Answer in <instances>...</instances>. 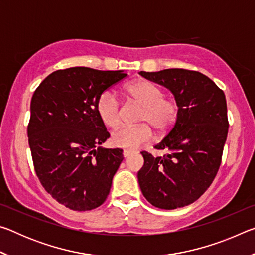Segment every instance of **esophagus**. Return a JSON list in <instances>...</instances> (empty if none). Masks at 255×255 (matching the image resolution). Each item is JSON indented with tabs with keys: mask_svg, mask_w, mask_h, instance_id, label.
Returning a JSON list of instances; mask_svg holds the SVG:
<instances>
[{
	"mask_svg": "<svg viewBox=\"0 0 255 255\" xmlns=\"http://www.w3.org/2000/svg\"><path fill=\"white\" fill-rule=\"evenodd\" d=\"M131 154H132V150H130V149H124V152H123L124 157H128L129 155H131Z\"/></svg>",
	"mask_w": 255,
	"mask_h": 255,
	"instance_id": "esophagus-1",
	"label": "esophagus"
}]
</instances>
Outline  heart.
<instances>
[{"label":"heart","mask_w":255,"mask_h":255,"mask_svg":"<svg viewBox=\"0 0 255 255\" xmlns=\"http://www.w3.org/2000/svg\"><path fill=\"white\" fill-rule=\"evenodd\" d=\"M127 92L144 106L141 122L150 123L158 131L169 130L175 124L179 115L178 103L164 98V92L156 84L149 81H137L127 86ZM97 111L101 122L108 127L115 128L122 123L119 99L112 91H105L98 98ZM150 125L140 124L120 127L112 133V144L129 149L140 147L153 139L154 133Z\"/></svg>","instance_id":"b5f03b06"}]
</instances>
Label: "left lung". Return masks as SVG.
<instances>
[{
    "instance_id": "1",
    "label": "left lung",
    "mask_w": 255,
    "mask_h": 255,
    "mask_svg": "<svg viewBox=\"0 0 255 255\" xmlns=\"http://www.w3.org/2000/svg\"><path fill=\"white\" fill-rule=\"evenodd\" d=\"M139 74L173 93L179 115L169 133L154 146L169 153L154 157L141 152L144 165L138 171V183L153 206L181 208L204 195L221 166L228 132L225 94L197 71L169 68Z\"/></svg>"
}]
</instances>
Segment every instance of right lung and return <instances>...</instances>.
Masks as SVG:
<instances>
[{"mask_svg": "<svg viewBox=\"0 0 255 255\" xmlns=\"http://www.w3.org/2000/svg\"><path fill=\"white\" fill-rule=\"evenodd\" d=\"M126 76L124 71L71 67L51 73L33 93L28 138L34 171L67 208L91 210L109 195L124 155L120 148L101 147L110 133L97 101Z\"/></svg>", "mask_w": 255, "mask_h": 255, "instance_id": "1", "label": "right lung"}]
</instances>
